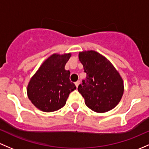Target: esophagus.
I'll use <instances>...</instances> for the list:
<instances>
[{"mask_svg":"<svg viewBox=\"0 0 149 149\" xmlns=\"http://www.w3.org/2000/svg\"><path fill=\"white\" fill-rule=\"evenodd\" d=\"M79 84H80V81H76V82L75 83V85H76V88H78V86H79Z\"/></svg>","mask_w":149,"mask_h":149,"instance_id":"esophagus-1","label":"esophagus"}]
</instances>
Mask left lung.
I'll return each mask as SVG.
<instances>
[{
	"label": "left lung",
	"instance_id": "8db88e82",
	"mask_svg": "<svg viewBox=\"0 0 149 149\" xmlns=\"http://www.w3.org/2000/svg\"><path fill=\"white\" fill-rule=\"evenodd\" d=\"M79 58L86 79L79 86L78 91L86 105L96 113L112 110L120 102L124 91L118 71L110 61L93 50L79 52Z\"/></svg>",
	"mask_w": 149,
	"mask_h": 149
}]
</instances>
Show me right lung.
<instances>
[{"instance_id": "obj_1", "label": "right lung", "mask_w": 149, "mask_h": 149, "mask_svg": "<svg viewBox=\"0 0 149 149\" xmlns=\"http://www.w3.org/2000/svg\"><path fill=\"white\" fill-rule=\"evenodd\" d=\"M71 54H54L43 61L31 77L27 87L31 103L43 112H53L65 106L68 95L76 89L70 82L65 65Z\"/></svg>"}]
</instances>
